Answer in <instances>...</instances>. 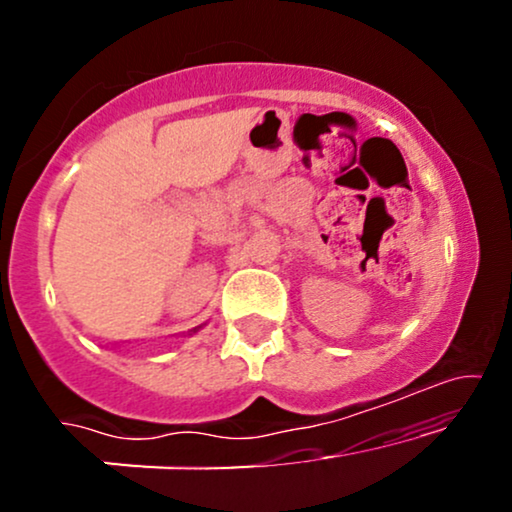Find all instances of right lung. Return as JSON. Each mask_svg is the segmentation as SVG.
<instances>
[{
  "instance_id": "add662e5",
  "label": "right lung",
  "mask_w": 512,
  "mask_h": 512,
  "mask_svg": "<svg viewBox=\"0 0 512 512\" xmlns=\"http://www.w3.org/2000/svg\"><path fill=\"white\" fill-rule=\"evenodd\" d=\"M200 328H202V326H198V328H193V331H191V335H193V333H198V331H200Z\"/></svg>"
}]
</instances>
